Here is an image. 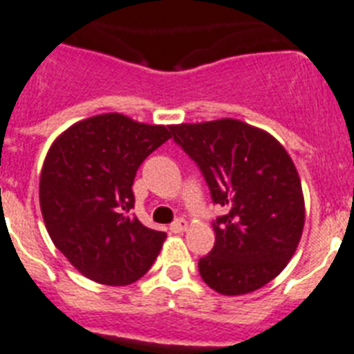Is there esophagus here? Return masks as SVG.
Returning a JSON list of instances; mask_svg holds the SVG:
<instances>
[{
    "label": "esophagus",
    "mask_w": 354,
    "mask_h": 354,
    "mask_svg": "<svg viewBox=\"0 0 354 354\" xmlns=\"http://www.w3.org/2000/svg\"><path fill=\"white\" fill-rule=\"evenodd\" d=\"M186 229H188V222H186V220H184V218H179V220H177V222H174L170 225V231L171 232H184V231H186Z\"/></svg>",
    "instance_id": "34e87169"
}]
</instances>
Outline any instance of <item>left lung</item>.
<instances>
[{"mask_svg": "<svg viewBox=\"0 0 354 354\" xmlns=\"http://www.w3.org/2000/svg\"><path fill=\"white\" fill-rule=\"evenodd\" d=\"M197 162L216 204L214 247L198 272L222 295H243L279 276L303 236L304 195L285 147L263 129L222 118L170 127Z\"/></svg>", "mask_w": 354, "mask_h": 354, "instance_id": "1", "label": "left lung"}]
</instances>
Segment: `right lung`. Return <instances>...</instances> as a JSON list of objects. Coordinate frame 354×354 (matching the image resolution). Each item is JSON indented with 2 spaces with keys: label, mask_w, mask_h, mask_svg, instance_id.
Here are the masks:
<instances>
[{
  "label": "right lung",
  "mask_w": 354,
  "mask_h": 354,
  "mask_svg": "<svg viewBox=\"0 0 354 354\" xmlns=\"http://www.w3.org/2000/svg\"><path fill=\"white\" fill-rule=\"evenodd\" d=\"M120 113L96 114L55 138L39 179L51 241L87 279L125 286L156 261L166 232L132 216L136 171L171 134Z\"/></svg>",
  "instance_id": "1"
}]
</instances>
